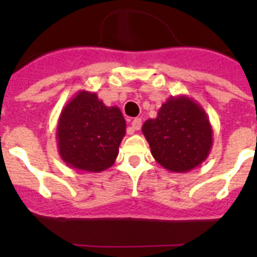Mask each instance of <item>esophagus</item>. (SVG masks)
<instances>
[{"mask_svg":"<svg viewBox=\"0 0 257 257\" xmlns=\"http://www.w3.org/2000/svg\"><path fill=\"white\" fill-rule=\"evenodd\" d=\"M132 128H133L134 131H139V129L142 128V119L141 118L133 119V121H132Z\"/></svg>","mask_w":257,"mask_h":257,"instance_id":"obj_1","label":"esophagus"}]
</instances>
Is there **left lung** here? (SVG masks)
I'll list each match as a JSON object with an SVG mask.
<instances>
[{"label": "left lung", "mask_w": 257, "mask_h": 257, "mask_svg": "<svg viewBox=\"0 0 257 257\" xmlns=\"http://www.w3.org/2000/svg\"><path fill=\"white\" fill-rule=\"evenodd\" d=\"M153 158L173 173H188L209 157L212 126L204 108L188 95L170 97L157 118L142 126Z\"/></svg>", "instance_id": "8db88e82"}]
</instances>
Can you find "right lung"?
I'll use <instances>...</instances> for the list:
<instances>
[{
    "label": "right lung",
    "instance_id": "add662e5",
    "mask_svg": "<svg viewBox=\"0 0 257 257\" xmlns=\"http://www.w3.org/2000/svg\"><path fill=\"white\" fill-rule=\"evenodd\" d=\"M125 128L118 107H107L97 93L79 90L59 114L56 132L59 157L80 172L109 169L118 157Z\"/></svg>",
    "mask_w": 257,
    "mask_h": 257
}]
</instances>
